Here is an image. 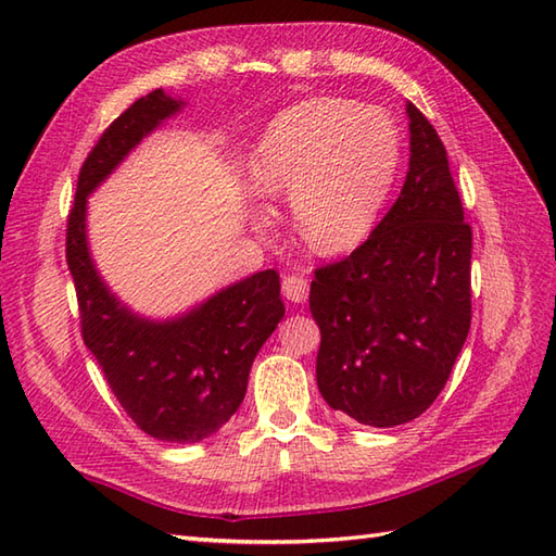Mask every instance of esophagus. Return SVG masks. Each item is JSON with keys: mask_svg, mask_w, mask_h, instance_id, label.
Listing matches in <instances>:
<instances>
[{"mask_svg": "<svg viewBox=\"0 0 556 556\" xmlns=\"http://www.w3.org/2000/svg\"><path fill=\"white\" fill-rule=\"evenodd\" d=\"M281 291H285L287 301L291 303H305L308 299V279H303L299 275H289L281 281Z\"/></svg>", "mask_w": 556, "mask_h": 556, "instance_id": "34e87169", "label": "esophagus"}]
</instances>
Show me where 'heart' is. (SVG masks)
Returning a JSON list of instances; mask_svg holds the SVG:
<instances>
[{"instance_id":"obj_1","label":"heart","mask_w":556,"mask_h":556,"mask_svg":"<svg viewBox=\"0 0 556 556\" xmlns=\"http://www.w3.org/2000/svg\"><path fill=\"white\" fill-rule=\"evenodd\" d=\"M401 164L392 116L353 100L315 98L281 110L248 157L257 195L289 193L291 219L315 253L337 255L370 233Z\"/></svg>"}]
</instances>
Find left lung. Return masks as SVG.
Returning <instances> with one entry per match:
<instances>
[{
	"instance_id": "obj_1",
	"label": "left lung",
	"mask_w": 556,
	"mask_h": 556,
	"mask_svg": "<svg viewBox=\"0 0 556 556\" xmlns=\"http://www.w3.org/2000/svg\"><path fill=\"white\" fill-rule=\"evenodd\" d=\"M404 188L370 239L320 267L317 387L334 410L372 428L404 425L440 396L470 329L473 233L432 124L406 102Z\"/></svg>"
}]
</instances>
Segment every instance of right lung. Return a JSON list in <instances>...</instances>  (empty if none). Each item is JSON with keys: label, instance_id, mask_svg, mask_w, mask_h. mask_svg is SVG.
Here are the masks:
<instances>
[{"label": "right lung", "instance_id": "obj_1", "mask_svg": "<svg viewBox=\"0 0 556 556\" xmlns=\"http://www.w3.org/2000/svg\"><path fill=\"white\" fill-rule=\"evenodd\" d=\"M184 108L181 98L157 88L102 134L78 176L66 260L80 305L83 341L114 396L150 437L193 444L215 434L239 410L257 351L285 317L279 275L257 271L181 315L155 320L128 308L108 287L88 241V198L140 140Z\"/></svg>", "mask_w": 556, "mask_h": 556}]
</instances>
